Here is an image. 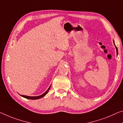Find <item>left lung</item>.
I'll list each match as a JSON object with an SVG mask.
<instances>
[{
    "label": "left lung",
    "mask_w": 123,
    "mask_h": 123,
    "mask_svg": "<svg viewBox=\"0 0 123 123\" xmlns=\"http://www.w3.org/2000/svg\"><path fill=\"white\" fill-rule=\"evenodd\" d=\"M114 45H115V44H114ZM115 46H116V45H115ZM116 49H117V54H118V48H117V47H116Z\"/></svg>",
    "instance_id": "obj_1"
}]
</instances>
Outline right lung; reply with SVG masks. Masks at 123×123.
Listing matches in <instances>:
<instances>
[{
	"label": "right lung",
	"mask_w": 123,
	"mask_h": 123,
	"mask_svg": "<svg viewBox=\"0 0 123 123\" xmlns=\"http://www.w3.org/2000/svg\"><path fill=\"white\" fill-rule=\"evenodd\" d=\"M50 86H49V87L48 88V89L47 90L46 92H44V93L41 94L40 96H25V95H21L22 96V97H23L24 98H27V99H39L41 98H42L43 97H44V96L46 95V94L48 93L49 90L50 89Z\"/></svg>",
	"instance_id": "obj_1"
}]
</instances>
